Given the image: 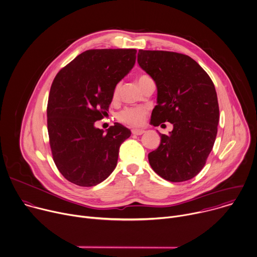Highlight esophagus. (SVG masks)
Listing matches in <instances>:
<instances>
[{
  "instance_id": "34e87169",
  "label": "esophagus",
  "mask_w": 257,
  "mask_h": 257,
  "mask_svg": "<svg viewBox=\"0 0 257 257\" xmlns=\"http://www.w3.org/2000/svg\"><path fill=\"white\" fill-rule=\"evenodd\" d=\"M145 133V131L143 130H138V128H135V130H132V134L133 135H136V136H141Z\"/></svg>"
}]
</instances>
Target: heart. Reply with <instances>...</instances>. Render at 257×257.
Wrapping results in <instances>:
<instances>
[{
  "label": "heart",
  "instance_id": "obj_1",
  "mask_svg": "<svg viewBox=\"0 0 257 257\" xmlns=\"http://www.w3.org/2000/svg\"><path fill=\"white\" fill-rule=\"evenodd\" d=\"M150 77L147 75H141L138 78V82L139 85L149 79ZM118 90H119V85H116L114 90H113V97L115 98L118 94ZM148 113V109L145 106H131V107H125L124 109H122L118 114H117V118L118 120H120L123 123H126L128 125L132 126H138L141 125L144 120L145 117Z\"/></svg>",
  "mask_w": 257,
  "mask_h": 257
}]
</instances>
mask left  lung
Returning <instances> with one entry per match:
<instances>
[{"label": "left lung", "instance_id": "8db88e82", "mask_svg": "<svg viewBox=\"0 0 257 257\" xmlns=\"http://www.w3.org/2000/svg\"><path fill=\"white\" fill-rule=\"evenodd\" d=\"M138 63L156 82L157 102L151 116L155 126L173 123L149 154L152 169L170 182L197 176L206 164L217 136L219 105L215 86L191 57L170 51L139 50Z\"/></svg>", "mask_w": 257, "mask_h": 257}]
</instances>
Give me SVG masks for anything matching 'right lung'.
<instances>
[{
  "instance_id": "add662e5",
  "label": "right lung",
  "mask_w": 257,
  "mask_h": 257,
  "mask_svg": "<svg viewBox=\"0 0 257 257\" xmlns=\"http://www.w3.org/2000/svg\"><path fill=\"white\" fill-rule=\"evenodd\" d=\"M136 49H91L55 76L47 104L53 161L69 182L91 187L115 169L131 131L115 122L106 134L94 126L108 111L116 84L136 63Z\"/></svg>"
}]
</instances>
